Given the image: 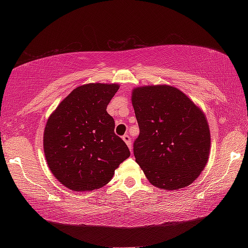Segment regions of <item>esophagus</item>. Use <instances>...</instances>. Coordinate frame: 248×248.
<instances>
[{
	"label": "esophagus",
	"instance_id": "obj_1",
	"mask_svg": "<svg viewBox=\"0 0 248 248\" xmlns=\"http://www.w3.org/2000/svg\"><path fill=\"white\" fill-rule=\"evenodd\" d=\"M123 139H124V141L125 142V143H127V145L129 146V149H130V151H131V146H132V144H131V138H130V136L129 134H124V136L123 137Z\"/></svg>",
	"mask_w": 248,
	"mask_h": 248
}]
</instances>
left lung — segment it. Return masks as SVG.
Segmentation results:
<instances>
[{"label": "left lung", "mask_w": 248, "mask_h": 248, "mask_svg": "<svg viewBox=\"0 0 248 248\" xmlns=\"http://www.w3.org/2000/svg\"><path fill=\"white\" fill-rule=\"evenodd\" d=\"M132 105L140 129L133 154L149 182L166 190L190 185L203 170L210 152L203 112L169 85L138 87Z\"/></svg>", "instance_id": "8db88e82"}]
</instances>
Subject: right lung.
I'll use <instances>...</instances> for the list:
<instances>
[{
  "label": "right lung",
  "instance_id": "obj_1",
  "mask_svg": "<svg viewBox=\"0 0 248 248\" xmlns=\"http://www.w3.org/2000/svg\"><path fill=\"white\" fill-rule=\"evenodd\" d=\"M118 90V84L78 86L49 117L44 133L46 159L54 177L71 190L103 187L130 156L106 110Z\"/></svg>",
  "mask_w": 248,
  "mask_h": 248
}]
</instances>
